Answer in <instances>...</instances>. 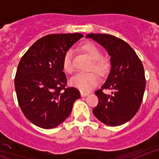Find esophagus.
I'll return each instance as SVG.
<instances>
[{
    "label": "esophagus",
    "instance_id": "1",
    "mask_svg": "<svg viewBox=\"0 0 159 159\" xmlns=\"http://www.w3.org/2000/svg\"><path fill=\"white\" fill-rule=\"evenodd\" d=\"M88 93H81V96L82 97H86V96H88Z\"/></svg>",
    "mask_w": 159,
    "mask_h": 159
}]
</instances>
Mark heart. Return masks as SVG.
<instances>
[{
  "mask_svg": "<svg viewBox=\"0 0 159 159\" xmlns=\"http://www.w3.org/2000/svg\"><path fill=\"white\" fill-rule=\"evenodd\" d=\"M82 50L92 60V64L89 66V71H95L100 76H104L107 73L110 68V63L106 58L102 57V52L99 47L93 42H86L82 45ZM63 69L68 73L74 71L73 56L71 50L66 51L62 60ZM98 76L95 72L88 73H78L72 77L70 81L71 86H73L82 92H89L94 87L98 84Z\"/></svg>",
  "mask_w": 159,
  "mask_h": 159,
  "instance_id": "b5f03b06",
  "label": "heart"
}]
</instances>
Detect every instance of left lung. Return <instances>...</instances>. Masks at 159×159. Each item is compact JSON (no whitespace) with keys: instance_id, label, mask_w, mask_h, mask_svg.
I'll use <instances>...</instances> for the list:
<instances>
[{"instance_id":"left-lung-1","label":"left lung","mask_w":159,"mask_h":159,"mask_svg":"<svg viewBox=\"0 0 159 159\" xmlns=\"http://www.w3.org/2000/svg\"><path fill=\"white\" fill-rule=\"evenodd\" d=\"M111 56V71L106 82L95 92L98 104L95 117L108 126H119L132 119L141 106L146 86L144 69L133 48L123 40L109 34L87 35ZM110 90L111 94L103 93Z\"/></svg>"}]
</instances>
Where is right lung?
I'll use <instances>...</instances> for the list:
<instances>
[{
  "label": "right lung",
  "mask_w": 159,
  "mask_h": 159,
  "mask_svg": "<svg viewBox=\"0 0 159 159\" xmlns=\"http://www.w3.org/2000/svg\"><path fill=\"white\" fill-rule=\"evenodd\" d=\"M80 33L50 34L37 40L22 56L15 77V89L23 114L40 128H56L68 117L81 94L67 87L62 60Z\"/></svg>",
  "instance_id": "right-lung-1"
}]
</instances>
